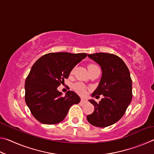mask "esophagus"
<instances>
[{"label":"esophagus","instance_id":"34e87169","mask_svg":"<svg viewBox=\"0 0 154 154\" xmlns=\"http://www.w3.org/2000/svg\"><path fill=\"white\" fill-rule=\"evenodd\" d=\"M87 102H88V100H86V99H83V98L81 99V103L83 104H85Z\"/></svg>","mask_w":154,"mask_h":154}]
</instances>
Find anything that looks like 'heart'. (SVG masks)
Segmentation results:
<instances>
[{"label":"heart","instance_id":"1","mask_svg":"<svg viewBox=\"0 0 154 154\" xmlns=\"http://www.w3.org/2000/svg\"><path fill=\"white\" fill-rule=\"evenodd\" d=\"M95 67H98V66H96V64H91L88 65V70H89V69H93V68H95ZM73 88L77 93H79L81 95H84L85 92H86V89H85V85H83L82 83L78 82L77 83H75V84L73 85Z\"/></svg>","mask_w":154,"mask_h":154}]
</instances>
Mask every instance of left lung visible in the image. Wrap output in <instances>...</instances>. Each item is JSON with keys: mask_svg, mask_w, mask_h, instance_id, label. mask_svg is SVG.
<instances>
[{"mask_svg": "<svg viewBox=\"0 0 154 154\" xmlns=\"http://www.w3.org/2000/svg\"><path fill=\"white\" fill-rule=\"evenodd\" d=\"M88 57L100 65L102 77L92 97L103 94L98 103L91 99L94 111L87 116L90 124L107 127L119 121L126 112L132 98V79L124 62L119 56L109 53L89 54Z\"/></svg>", "mask_w": 154, "mask_h": 154, "instance_id": "8db88e82", "label": "left lung"}]
</instances>
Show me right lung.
<instances>
[{
	"instance_id": "add662e5",
	"label": "right lung",
	"mask_w": 154,
	"mask_h": 154,
	"mask_svg": "<svg viewBox=\"0 0 154 154\" xmlns=\"http://www.w3.org/2000/svg\"><path fill=\"white\" fill-rule=\"evenodd\" d=\"M87 56L56 52L45 54L35 62L25 82V101L36 120L45 124H58L72 105L80 102L76 93L69 90L62 96L57 88Z\"/></svg>"
}]
</instances>
